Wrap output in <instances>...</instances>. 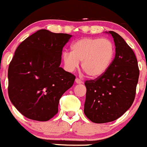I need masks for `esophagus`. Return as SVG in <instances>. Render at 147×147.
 <instances>
[{"label": "esophagus", "instance_id": "34e87169", "mask_svg": "<svg viewBox=\"0 0 147 147\" xmlns=\"http://www.w3.org/2000/svg\"><path fill=\"white\" fill-rule=\"evenodd\" d=\"M75 82H76V83H83V81L80 80V78H77L76 79H75Z\"/></svg>", "mask_w": 147, "mask_h": 147}]
</instances>
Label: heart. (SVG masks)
I'll return each instance as SVG.
<instances>
[{
  "mask_svg": "<svg viewBox=\"0 0 147 147\" xmlns=\"http://www.w3.org/2000/svg\"><path fill=\"white\" fill-rule=\"evenodd\" d=\"M70 52L63 53L66 69L72 72L82 61V69L90 78H96L107 71L113 61L115 46L108 38H84L72 42Z\"/></svg>",
  "mask_w": 147,
  "mask_h": 147,
  "instance_id": "obj_1",
  "label": "heart"
}]
</instances>
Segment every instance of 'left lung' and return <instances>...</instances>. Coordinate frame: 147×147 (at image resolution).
Masks as SVG:
<instances>
[{
    "label": "left lung",
    "mask_w": 147,
    "mask_h": 147,
    "mask_svg": "<svg viewBox=\"0 0 147 147\" xmlns=\"http://www.w3.org/2000/svg\"><path fill=\"white\" fill-rule=\"evenodd\" d=\"M115 45V57L105 74L86 80L84 113L96 123L117 120L129 109L135 99L139 77L138 61L134 51L123 38L109 31Z\"/></svg>",
    "instance_id": "obj_1"
}]
</instances>
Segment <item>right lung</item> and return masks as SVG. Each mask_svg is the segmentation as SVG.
<instances>
[{"instance_id": "add662e5", "label": "right lung", "mask_w": 147, "mask_h": 147, "mask_svg": "<svg viewBox=\"0 0 147 147\" xmlns=\"http://www.w3.org/2000/svg\"><path fill=\"white\" fill-rule=\"evenodd\" d=\"M72 35L40 30L19 45L8 69V94L26 117L47 121L58 112L59 99L75 76L61 64L62 50Z\"/></svg>"}]
</instances>
